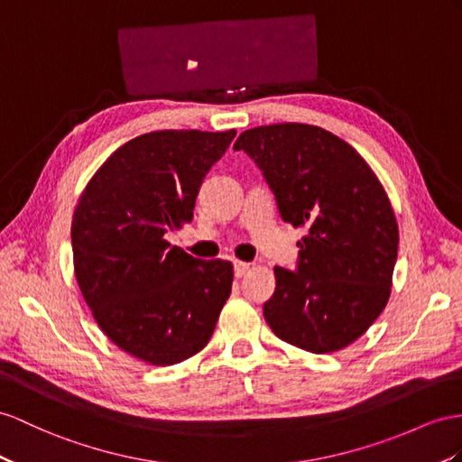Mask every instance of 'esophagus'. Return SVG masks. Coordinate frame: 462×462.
<instances>
[{"label": "esophagus", "instance_id": "obj_1", "mask_svg": "<svg viewBox=\"0 0 462 462\" xmlns=\"http://www.w3.org/2000/svg\"><path fill=\"white\" fill-rule=\"evenodd\" d=\"M247 269H250V263L234 262V273H236V277H244L247 273Z\"/></svg>", "mask_w": 462, "mask_h": 462}]
</instances>
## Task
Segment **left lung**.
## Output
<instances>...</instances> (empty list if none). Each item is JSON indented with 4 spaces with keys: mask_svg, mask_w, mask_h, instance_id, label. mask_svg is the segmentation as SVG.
<instances>
[{
    "mask_svg": "<svg viewBox=\"0 0 462 462\" xmlns=\"http://www.w3.org/2000/svg\"><path fill=\"white\" fill-rule=\"evenodd\" d=\"M234 150L263 173L281 218L309 230L294 271L275 267L269 328L310 353L347 347L384 310L393 285L398 224L381 181L357 150L312 125L250 128Z\"/></svg>",
    "mask_w": 462,
    "mask_h": 462,
    "instance_id": "left-lung-1",
    "label": "left lung"
}]
</instances>
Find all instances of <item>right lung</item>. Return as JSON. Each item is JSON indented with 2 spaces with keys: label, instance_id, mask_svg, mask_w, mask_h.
<instances>
[{
  "label": "right lung",
  "instance_id": "obj_1",
  "mask_svg": "<svg viewBox=\"0 0 462 462\" xmlns=\"http://www.w3.org/2000/svg\"><path fill=\"white\" fill-rule=\"evenodd\" d=\"M236 130H160L113 152L72 220L81 294L115 346L150 365L203 349L232 291L234 269L197 259L165 236L193 220L208 170Z\"/></svg>",
  "mask_w": 462,
  "mask_h": 462
}]
</instances>
